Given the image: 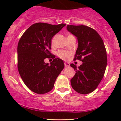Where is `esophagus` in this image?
Listing matches in <instances>:
<instances>
[{
	"label": "esophagus",
	"mask_w": 121,
	"mask_h": 121,
	"mask_svg": "<svg viewBox=\"0 0 121 121\" xmlns=\"http://www.w3.org/2000/svg\"><path fill=\"white\" fill-rule=\"evenodd\" d=\"M64 66H65V67H69L70 66V64L68 62H65L64 63Z\"/></svg>",
	"instance_id": "34e87169"
}]
</instances>
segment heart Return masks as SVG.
<instances>
[{
  "label": "heart",
  "instance_id": "b5f03b06",
  "mask_svg": "<svg viewBox=\"0 0 121 121\" xmlns=\"http://www.w3.org/2000/svg\"><path fill=\"white\" fill-rule=\"evenodd\" d=\"M71 36V35H69ZM53 41V39H52V42ZM58 56L59 57H60V58H62L63 59H67L68 58L69 56V53L68 52H66V51H59L58 53Z\"/></svg>",
  "mask_w": 121,
  "mask_h": 121
}]
</instances>
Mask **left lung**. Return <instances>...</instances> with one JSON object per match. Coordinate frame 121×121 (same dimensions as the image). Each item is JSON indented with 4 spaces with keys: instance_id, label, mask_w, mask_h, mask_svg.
I'll return each instance as SVG.
<instances>
[{
    "instance_id": "8db88e82",
    "label": "left lung",
    "mask_w": 121,
    "mask_h": 121,
    "mask_svg": "<svg viewBox=\"0 0 121 121\" xmlns=\"http://www.w3.org/2000/svg\"><path fill=\"white\" fill-rule=\"evenodd\" d=\"M67 30L77 38L78 46L74 60L82 61L70 80L73 89L81 94L90 93L96 89L103 78L107 65V54L104 41L92 28L85 25H67Z\"/></svg>"
}]
</instances>
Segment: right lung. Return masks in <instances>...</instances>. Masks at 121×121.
<instances>
[{"label": "right lung", "instance_id": "add662e5", "mask_svg": "<svg viewBox=\"0 0 121 121\" xmlns=\"http://www.w3.org/2000/svg\"><path fill=\"white\" fill-rule=\"evenodd\" d=\"M65 25L36 23L24 33L19 41L17 51L19 74L28 88L36 94L50 91L64 68L62 59L54 58L50 64L46 63L44 59L52 55L49 50L53 37Z\"/></svg>", "mask_w": 121, "mask_h": 121}]
</instances>
